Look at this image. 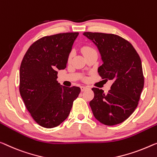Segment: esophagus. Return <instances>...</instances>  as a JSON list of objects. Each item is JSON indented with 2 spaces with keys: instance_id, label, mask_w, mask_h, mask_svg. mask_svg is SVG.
<instances>
[{
  "instance_id": "1",
  "label": "esophagus",
  "mask_w": 157,
  "mask_h": 157,
  "mask_svg": "<svg viewBox=\"0 0 157 157\" xmlns=\"http://www.w3.org/2000/svg\"><path fill=\"white\" fill-rule=\"evenodd\" d=\"M80 88H81V91H82V92H84V91L88 90L87 86H82Z\"/></svg>"
}]
</instances>
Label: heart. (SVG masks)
I'll return each mask as SVG.
<instances>
[{
  "instance_id": "1",
  "label": "heart",
  "mask_w": 157,
  "mask_h": 157,
  "mask_svg": "<svg viewBox=\"0 0 157 157\" xmlns=\"http://www.w3.org/2000/svg\"><path fill=\"white\" fill-rule=\"evenodd\" d=\"M81 50H82V52L84 56H85L87 54V53L92 52V51H94V48H92V47H90V46H83V47L82 48ZM71 56H70L69 60H71Z\"/></svg>"
}]
</instances>
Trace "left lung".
<instances>
[{
	"mask_svg": "<svg viewBox=\"0 0 157 157\" xmlns=\"http://www.w3.org/2000/svg\"><path fill=\"white\" fill-rule=\"evenodd\" d=\"M97 46L103 64L98 72L113 84L107 94L94 87L90 102L94 116L106 125H115L129 118L138 105L144 87L141 59L132 44L113 34L84 32Z\"/></svg>",
	"mask_w": 157,
	"mask_h": 157,
	"instance_id": "left-lung-1",
	"label": "left lung"
}]
</instances>
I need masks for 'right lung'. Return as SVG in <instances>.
I'll use <instances>...</instances> for the list:
<instances>
[{
  "label": "right lung",
  "mask_w": 157,
  "mask_h": 157,
  "mask_svg": "<svg viewBox=\"0 0 157 157\" xmlns=\"http://www.w3.org/2000/svg\"><path fill=\"white\" fill-rule=\"evenodd\" d=\"M78 32L44 36L32 44L21 63L20 93L36 123L46 128L59 125L67 118L80 88L62 86L58 71L66 67Z\"/></svg>",
  "instance_id": "add662e5"
}]
</instances>
